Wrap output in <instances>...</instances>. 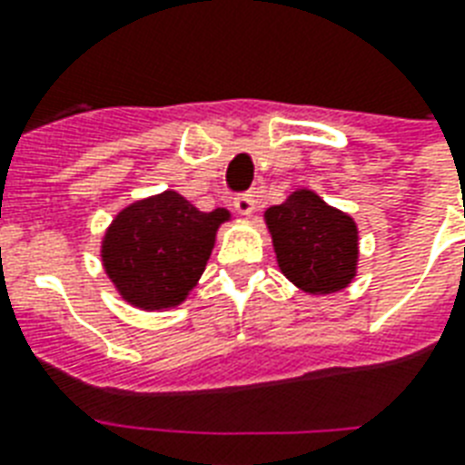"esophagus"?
Returning <instances> with one entry per match:
<instances>
[{"instance_id":"obj_1","label":"esophagus","mask_w":465,"mask_h":465,"mask_svg":"<svg viewBox=\"0 0 465 465\" xmlns=\"http://www.w3.org/2000/svg\"><path fill=\"white\" fill-rule=\"evenodd\" d=\"M233 207H236V212L243 214V217H251L255 210V195L253 193H243V195H239L233 200Z\"/></svg>"}]
</instances>
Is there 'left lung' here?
Returning <instances> with one entry per match:
<instances>
[{"mask_svg":"<svg viewBox=\"0 0 465 465\" xmlns=\"http://www.w3.org/2000/svg\"><path fill=\"white\" fill-rule=\"evenodd\" d=\"M277 268L309 297L347 290L360 268V229L347 212L297 188L262 214Z\"/></svg>","mask_w":465,"mask_h":465,"instance_id":"8db88e82","label":"left lung"}]
</instances>
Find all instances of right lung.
<instances>
[{
	"label": "right lung",
	"mask_w": 465,
	"mask_h": 465,
	"mask_svg": "<svg viewBox=\"0 0 465 465\" xmlns=\"http://www.w3.org/2000/svg\"><path fill=\"white\" fill-rule=\"evenodd\" d=\"M226 222L229 210L200 212L175 190L142 197L108 224L101 265L120 299L134 309H175L200 282Z\"/></svg>",
	"instance_id": "add662e5"
}]
</instances>
